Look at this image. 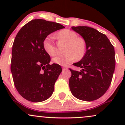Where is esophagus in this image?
<instances>
[{
  "instance_id": "1",
  "label": "esophagus",
  "mask_w": 125,
  "mask_h": 125,
  "mask_svg": "<svg viewBox=\"0 0 125 125\" xmlns=\"http://www.w3.org/2000/svg\"><path fill=\"white\" fill-rule=\"evenodd\" d=\"M66 69H67V66H63V70Z\"/></svg>"
}]
</instances>
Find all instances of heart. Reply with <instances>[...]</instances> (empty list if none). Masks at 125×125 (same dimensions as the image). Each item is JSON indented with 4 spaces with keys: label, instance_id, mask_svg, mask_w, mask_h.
Wrapping results in <instances>:
<instances>
[{
    "label": "heart",
    "instance_id": "1",
    "mask_svg": "<svg viewBox=\"0 0 125 125\" xmlns=\"http://www.w3.org/2000/svg\"><path fill=\"white\" fill-rule=\"evenodd\" d=\"M58 38L67 42L65 52L63 54H57L53 58V62L62 66H67L74 61L77 57L81 59L84 56L86 52V44L84 40L78 38L74 31L69 29H64L57 34ZM43 47L46 52L50 56H53L56 52V49L52 35H49L43 41Z\"/></svg>",
    "mask_w": 125,
    "mask_h": 125
}]
</instances>
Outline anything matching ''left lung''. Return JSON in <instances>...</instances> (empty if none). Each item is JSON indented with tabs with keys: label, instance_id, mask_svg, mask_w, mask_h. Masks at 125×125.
Returning a JSON list of instances; mask_svg holds the SVG:
<instances>
[{
	"label": "left lung",
	"instance_id": "1",
	"mask_svg": "<svg viewBox=\"0 0 125 125\" xmlns=\"http://www.w3.org/2000/svg\"><path fill=\"white\" fill-rule=\"evenodd\" d=\"M72 29L83 38L86 52L81 61L73 64L81 71L70 69V90L78 99L93 101L104 95L111 83L115 68L114 47L106 36L94 28L72 26Z\"/></svg>",
	"mask_w": 125,
	"mask_h": 125
}]
</instances>
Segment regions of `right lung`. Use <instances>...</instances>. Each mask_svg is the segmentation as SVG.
<instances>
[{"instance_id": "1", "label": "right lung", "mask_w": 125, "mask_h": 125, "mask_svg": "<svg viewBox=\"0 0 125 125\" xmlns=\"http://www.w3.org/2000/svg\"><path fill=\"white\" fill-rule=\"evenodd\" d=\"M64 28L61 24L38 19L21 29L13 44L11 72L19 94L32 102L48 99L62 71L59 64H50L51 57L43 47L47 36Z\"/></svg>"}]
</instances>
